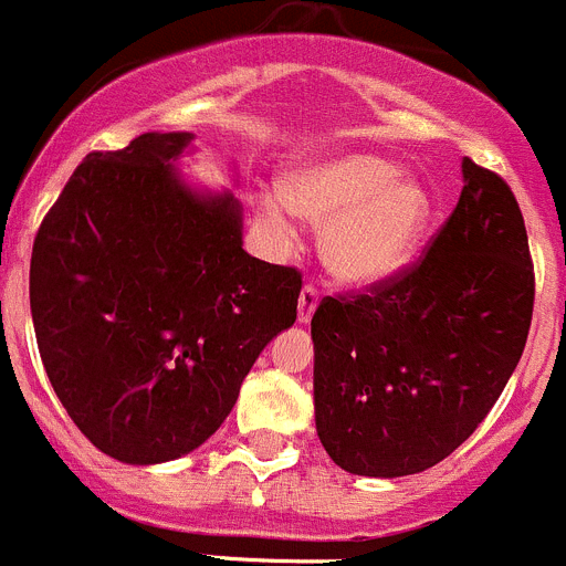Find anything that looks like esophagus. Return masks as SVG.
<instances>
[{"label":"esophagus","mask_w":566,"mask_h":566,"mask_svg":"<svg viewBox=\"0 0 566 566\" xmlns=\"http://www.w3.org/2000/svg\"><path fill=\"white\" fill-rule=\"evenodd\" d=\"M317 305H319V289L317 286H303V292H300V303H297L300 323H308V319L314 317Z\"/></svg>","instance_id":"obj_1"}]
</instances>
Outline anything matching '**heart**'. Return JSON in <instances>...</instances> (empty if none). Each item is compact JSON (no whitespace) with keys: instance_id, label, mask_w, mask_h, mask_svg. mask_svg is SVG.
<instances>
[{"instance_id":"1","label":"heart","mask_w":566,"mask_h":566,"mask_svg":"<svg viewBox=\"0 0 566 566\" xmlns=\"http://www.w3.org/2000/svg\"><path fill=\"white\" fill-rule=\"evenodd\" d=\"M283 201H263V219L292 235L289 210L325 227V263L347 283H378L401 272L421 247L432 199L415 179L376 154H334L292 165L280 181Z\"/></svg>"}]
</instances>
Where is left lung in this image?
I'll return each instance as SVG.
<instances>
[{
	"instance_id": "1",
	"label": "left lung",
	"mask_w": 566,
	"mask_h": 566,
	"mask_svg": "<svg viewBox=\"0 0 566 566\" xmlns=\"http://www.w3.org/2000/svg\"><path fill=\"white\" fill-rule=\"evenodd\" d=\"M463 179L418 261L314 311L317 434L350 474L449 458L522 359L536 297L525 219L500 174L465 157Z\"/></svg>"
}]
</instances>
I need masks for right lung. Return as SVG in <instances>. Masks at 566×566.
I'll list each match as a JSON object with an SVG mask.
<instances>
[{
    "label": "right lung",
    "mask_w": 566,
    "mask_h": 566,
    "mask_svg": "<svg viewBox=\"0 0 566 566\" xmlns=\"http://www.w3.org/2000/svg\"><path fill=\"white\" fill-rule=\"evenodd\" d=\"M190 134L92 151L41 221L30 258L35 342L55 396L103 454L148 465L205 443L303 274L247 255L235 196H199L174 163Z\"/></svg>",
    "instance_id": "1"
}]
</instances>
